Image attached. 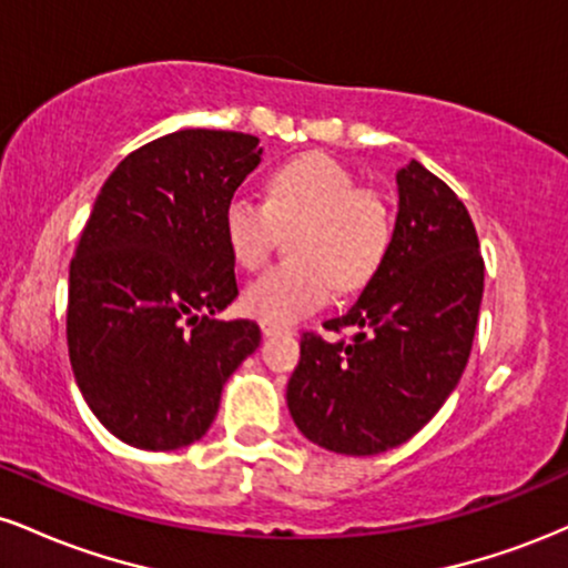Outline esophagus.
Instances as JSON below:
<instances>
[{
    "label": "esophagus",
    "mask_w": 568,
    "mask_h": 568,
    "mask_svg": "<svg viewBox=\"0 0 568 568\" xmlns=\"http://www.w3.org/2000/svg\"><path fill=\"white\" fill-rule=\"evenodd\" d=\"M262 334L264 336H280V334H293L291 325L283 323H272V321H262Z\"/></svg>",
    "instance_id": "34e87169"
}]
</instances>
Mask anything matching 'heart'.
<instances>
[{"label":"heart","instance_id":"b5f03b06","mask_svg":"<svg viewBox=\"0 0 568 568\" xmlns=\"http://www.w3.org/2000/svg\"><path fill=\"white\" fill-rule=\"evenodd\" d=\"M291 262L247 285L243 304L253 317L293 323L328 302L334 285L357 293L374 283L389 245L393 216L379 192L328 154H302L272 171L264 202L232 197L224 207L226 247L245 270H258L290 232Z\"/></svg>","mask_w":568,"mask_h":568}]
</instances>
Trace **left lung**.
Listing matches in <instances>:
<instances>
[{
	"mask_svg": "<svg viewBox=\"0 0 568 568\" xmlns=\"http://www.w3.org/2000/svg\"><path fill=\"white\" fill-rule=\"evenodd\" d=\"M387 262L347 315L304 331L288 382L293 422L317 446L374 456L414 438L462 379L484 298V256L465 202L416 160L397 171Z\"/></svg>",
	"mask_w": 568,
	"mask_h": 568,
	"instance_id": "8db88e82",
	"label": "left lung"
}]
</instances>
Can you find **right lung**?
Instances as JSON below:
<instances>
[{
	"instance_id": "add662e5",
	"label": "right lung",
	"mask_w": 568,
	"mask_h": 568,
	"mask_svg": "<svg viewBox=\"0 0 568 568\" xmlns=\"http://www.w3.org/2000/svg\"><path fill=\"white\" fill-rule=\"evenodd\" d=\"M258 162L256 135L179 130L101 186L71 258L67 342L90 410L128 446L200 440L262 342L253 321L216 317L240 293L224 207Z\"/></svg>"
}]
</instances>
